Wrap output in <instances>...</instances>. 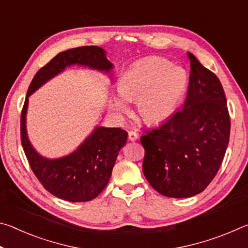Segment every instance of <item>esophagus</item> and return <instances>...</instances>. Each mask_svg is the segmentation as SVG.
Instances as JSON below:
<instances>
[{"mask_svg":"<svg viewBox=\"0 0 248 248\" xmlns=\"http://www.w3.org/2000/svg\"><path fill=\"white\" fill-rule=\"evenodd\" d=\"M128 138L130 141H137L138 138H139V134H138L136 131H129Z\"/></svg>","mask_w":248,"mask_h":248,"instance_id":"1","label":"esophagus"}]
</instances>
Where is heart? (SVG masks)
I'll return each instance as SVG.
<instances>
[{"label":"heart","mask_w":248,"mask_h":248,"mask_svg":"<svg viewBox=\"0 0 248 248\" xmlns=\"http://www.w3.org/2000/svg\"><path fill=\"white\" fill-rule=\"evenodd\" d=\"M188 86L187 72L161 58L137 62L119 78L120 97L112 99V108L129 114L127 102H136L138 116L148 124L162 123L174 114Z\"/></svg>","instance_id":"heart-1"}]
</instances>
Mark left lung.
Instances as JSON below:
<instances>
[{
    "label": "left lung",
    "mask_w": 248,
    "mask_h": 248,
    "mask_svg": "<svg viewBox=\"0 0 248 248\" xmlns=\"http://www.w3.org/2000/svg\"><path fill=\"white\" fill-rule=\"evenodd\" d=\"M184 108L141 137L143 173L170 198L200 194L215 178L230 139V116L220 79L194 54Z\"/></svg>",
    "instance_id": "8db88e82"
}]
</instances>
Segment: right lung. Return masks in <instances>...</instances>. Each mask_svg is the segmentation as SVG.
Masks as SVG:
<instances>
[{
  "instance_id": "right-lung-1",
  "label": "right lung",
  "mask_w": 248,
  "mask_h": 248,
  "mask_svg": "<svg viewBox=\"0 0 248 248\" xmlns=\"http://www.w3.org/2000/svg\"><path fill=\"white\" fill-rule=\"evenodd\" d=\"M73 65L99 71L112 79L114 64L106 51L97 46H87L58 53L33 77L27 91L20 117V138L33 174L50 194L71 202H84L96 198L110 179L119 151L128 133L120 128L96 125L89 137L72 153L58 158L45 157L28 139L26 116L29 96L44 84Z\"/></svg>"
}]
</instances>
